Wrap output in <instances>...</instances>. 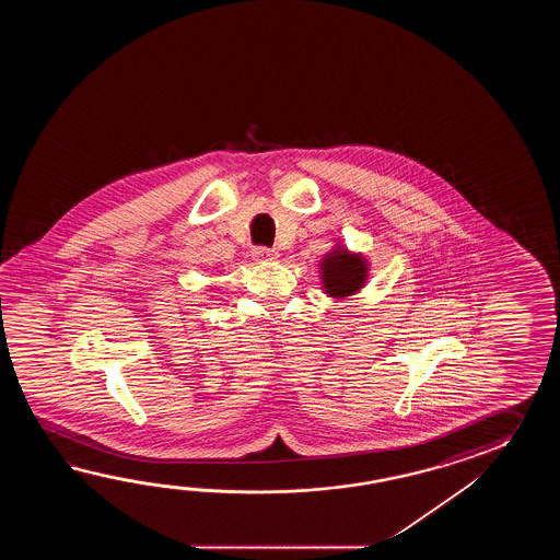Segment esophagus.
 Returning <instances> with one entry per match:
<instances>
[{"label":"esophagus","instance_id":"1","mask_svg":"<svg viewBox=\"0 0 560 560\" xmlns=\"http://www.w3.org/2000/svg\"><path fill=\"white\" fill-rule=\"evenodd\" d=\"M252 256L256 258V260H276L280 254H278V250L276 248H266V246H258V248H254L252 250Z\"/></svg>","mask_w":560,"mask_h":560}]
</instances>
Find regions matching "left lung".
<instances>
[{"label":"left lung","instance_id":"left-lung-1","mask_svg":"<svg viewBox=\"0 0 560 560\" xmlns=\"http://www.w3.org/2000/svg\"><path fill=\"white\" fill-rule=\"evenodd\" d=\"M366 280V262L362 256L345 250H334L322 260V282L326 294L334 298L350 296Z\"/></svg>","mask_w":560,"mask_h":560}]
</instances>
